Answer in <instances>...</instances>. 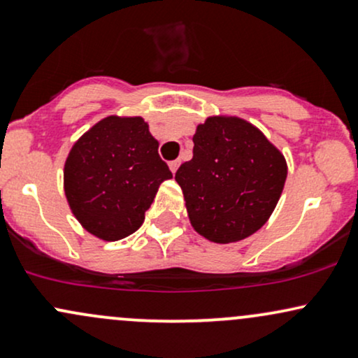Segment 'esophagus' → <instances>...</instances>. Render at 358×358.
<instances>
[{"label": "esophagus", "mask_w": 358, "mask_h": 358, "mask_svg": "<svg viewBox=\"0 0 358 358\" xmlns=\"http://www.w3.org/2000/svg\"><path fill=\"white\" fill-rule=\"evenodd\" d=\"M168 166H170L171 173H176V170H178V166H180V159H173V162L168 163Z\"/></svg>", "instance_id": "obj_1"}]
</instances>
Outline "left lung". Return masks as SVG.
<instances>
[{
    "mask_svg": "<svg viewBox=\"0 0 358 358\" xmlns=\"http://www.w3.org/2000/svg\"><path fill=\"white\" fill-rule=\"evenodd\" d=\"M285 156L241 117H208L196 126L193 158L176 171L192 227L229 244L257 232L285 187Z\"/></svg>",
    "mask_w": 358,
    "mask_h": 358,
    "instance_id": "1",
    "label": "left lung"
}]
</instances>
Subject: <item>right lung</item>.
<instances>
[{
	"instance_id": "obj_1",
	"label": "right lung",
	"mask_w": 358,
	"mask_h": 358,
	"mask_svg": "<svg viewBox=\"0 0 358 358\" xmlns=\"http://www.w3.org/2000/svg\"><path fill=\"white\" fill-rule=\"evenodd\" d=\"M171 176L145 119L109 116L72 146L64 188L85 231L119 241L141 227L159 185Z\"/></svg>"
}]
</instances>
